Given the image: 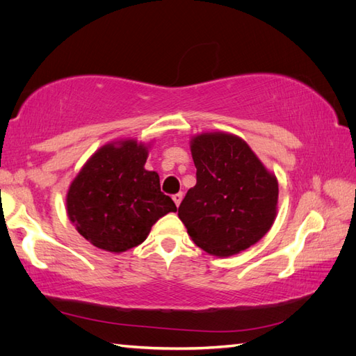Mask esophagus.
<instances>
[{
	"instance_id": "1",
	"label": "esophagus",
	"mask_w": 356,
	"mask_h": 356,
	"mask_svg": "<svg viewBox=\"0 0 356 356\" xmlns=\"http://www.w3.org/2000/svg\"><path fill=\"white\" fill-rule=\"evenodd\" d=\"M182 197H184V195H182V193H177V195L172 196V199H174V202H175L177 207H179V204H181V200H182Z\"/></svg>"
}]
</instances>
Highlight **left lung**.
I'll list each match as a JSON object with an SVG mask.
<instances>
[{"instance_id":"8db88e82","label":"left lung","mask_w":356,"mask_h":356,"mask_svg":"<svg viewBox=\"0 0 356 356\" xmlns=\"http://www.w3.org/2000/svg\"><path fill=\"white\" fill-rule=\"evenodd\" d=\"M190 149L197 182L181 202L178 217L191 241L215 257L248 250L275 222L276 175L246 141L229 132L191 136Z\"/></svg>"}]
</instances>
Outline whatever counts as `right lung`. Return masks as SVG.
I'll return each mask as SVG.
<instances>
[{"label": "right lung", "mask_w": 356, "mask_h": 356, "mask_svg": "<svg viewBox=\"0 0 356 356\" xmlns=\"http://www.w3.org/2000/svg\"><path fill=\"white\" fill-rule=\"evenodd\" d=\"M152 143L122 138L86 161L67 193V213L83 238L106 252L141 245L159 218L175 212L160 191V178L145 169Z\"/></svg>", "instance_id": "add662e5"}]
</instances>
